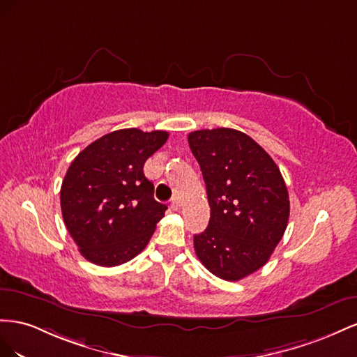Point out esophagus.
I'll use <instances>...</instances> for the list:
<instances>
[{"label": "esophagus", "mask_w": 357, "mask_h": 357, "mask_svg": "<svg viewBox=\"0 0 357 357\" xmlns=\"http://www.w3.org/2000/svg\"><path fill=\"white\" fill-rule=\"evenodd\" d=\"M170 208L173 209V211H178L179 208H181V200H179V197H173L172 199V202H170Z\"/></svg>", "instance_id": "34e87169"}]
</instances>
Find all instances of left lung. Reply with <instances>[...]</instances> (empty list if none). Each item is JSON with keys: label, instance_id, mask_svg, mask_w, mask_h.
Masks as SVG:
<instances>
[{"label": "left lung", "instance_id": "1", "mask_svg": "<svg viewBox=\"0 0 357 357\" xmlns=\"http://www.w3.org/2000/svg\"><path fill=\"white\" fill-rule=\"evenodd\" d=\"M188 144L211 206L206 230L195 235L196 256L215 277L239 281L266 264L286 231V182L268 152L242 131L197 130Z\"/></svg>", "mask_w": 357, "mask_h": 357}]
</instances>
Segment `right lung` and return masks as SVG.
<instances>
[{"label": "right lung", "instance_id": "add662e5", "mask_svg": "<svg viewBox=\"0 0 357 357\" xmlns=\"http://www.w3.org/2000/svg\"><path fill=\"white\" fill-rule=\"evenodd\" d=\"M167 131L124 128L97 139L71 162L61 185V211L79 251L98 266L135 259L154 235L166 205L154 199L145 161Z\"/></svg>", "mask_w": 357, "mask_h": 357}]
</instances>
